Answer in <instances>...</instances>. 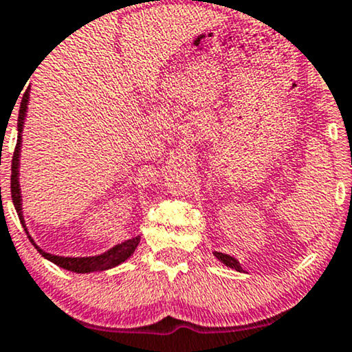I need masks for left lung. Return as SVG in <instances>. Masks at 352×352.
I'll use <instances>...</instances> for the list:
<instances>
[{"mask_svg":"<svg viewBox=\"0 0 352 352\" xmlns=\"http://www.w3.org/2000/svg\"><path fill=\"white\" fill-rule=\"evenodd\" d=\"M213 254H215V256H217L218 260H220L221 263H223V265H227V266H230V268L236 270V272H243V270H241L240 263H238V261H236V258L230 256V254L220 253V252H215V253H213Z\"/></svg>","mask_w":352,"mask_h":352,"instance_id":"8db88e82","label":"left lung"}]
</instances>
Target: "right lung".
Instances as JSON below:
<instances>
[{"mask_svg":"<svg viewBox=\"0 0 352 352\" xmlns=\"http://www.w3.org/2000/svg\"><path fill=\"white\" fill-rule=\"evenodd\" d=\"M28 100H30V89L24 92L21 99V107H19V116H18V142H16L14 153H13V162H11V199H13L14 208L18 212L19 220H21L24 232H26L28 238L31 240V243L36 246L39 253L43 254L46 260L52 261L54 265L60 266V268L67 270V272L74 273H92V272H104V270L114 268V266L124 263L132 253L135 252L137 245H139L140 236H134L131 240H125L122 243L112 246L111 250L104 252L102 254H96V256H58V254L46 253L44 250L39 248L38 245L34 243L33 238L28 233L26 225H24L23 218V207H21V188H19V153H21V134H23V125H24V117H26L28 111Z\"/></svg>","mask_w":352,"mask_h":352,"instance_id":"obj_1","label":"right lung"}]
</instances>
